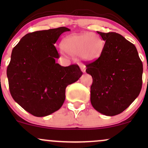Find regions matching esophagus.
<instances>
[{
	"label": "esophagus",
	"mask_w": 148,
	"mask_h": 148,
	"mask_svg": "<svg viewBox=\"0 0 148 148\" xmlns=\"http://www.w3.org/2000/svg\"><path fill=\"white\" fill-rule=\"evenodd\" d=\"M80 68L83 72H86V66L84 65V64H80Z\"/></svg>",
	"instance_id": "esophagus-1"
}]
</instances>
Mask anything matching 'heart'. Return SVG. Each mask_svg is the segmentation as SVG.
Here are the masks:
<instances>
[{"instance_id": "1", "label": "heart", "mask_w": 148, "mask_h": 148, "mask_svg": "<svg viewBox=\"0 0 148 148\" xmlns=\"http://www.w3.org/2000/svg\"><path fill=\"white\" fill-rule=\"evenodd\" d=\"M61 48L69 55L79 54L83 60L93 61L100 57L103 44L102 40L96 34H72L62 40Z\"/></svg>"}]
</instances>
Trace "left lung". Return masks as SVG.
Listing matches in <instances>:
<instances>
[{
	"instance_id": "obj_1",
	"label": "left lung",
	"mask_w": 148,
	"mask_h": 148,
	"mask_svg": "<svg viewBox=\"0 0 148 148\" xmlns=\"http://www.w3.org/2000/svg\"><path fill=\"white\" fill-rule=\"evenodd\" d=\"M105 41L98 59L86 64L92 75V106L101 114L114 116L123 112L139 96L143 64L134 44L115 32H97Z\"/></svg>"
}]
</instances>
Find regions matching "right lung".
<instances>
[{"label": "right lung", "instance_id": "right-lung-1", "mask_svg": "<svg viewBox=\"0 0 148 148\" xmlns=\"http://www.w3.org/2000/svg\"><path fill=\"white\" fill-rule=\"evenodd\" d=\"M70 29L60 27L29 33L12 50L7 75L13 100L35 116L59 110L65 100V89L83 73L77 64L62 66L54 44Z\"/></svg>", "mask_w": 148, "mask_h": 148}]
</instances>
